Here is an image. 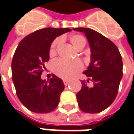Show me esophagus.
Wrapping results in <instances>:
<instances>
[{
  "label": "esophagus",
  "instance_id": "1",
  "mask_svg": "<svg viewBox=\"0 0 134 134\" xmlns=\"http://www.w3.org/2000/svg\"><path fill=\"white\" fill-rule=\"evenodd\" d=\"M63 83H64V85L65 86H67L69 84V81L67 80H63Z\"/></svg>",
  "mask_w": 134,
  "mask_h": 134
}]
</instances>
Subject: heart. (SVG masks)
I'll use <instances>...</instances> for the list:
<instances>
[{
    "mask_svg": "<svg viewBox=\"0 0 134 134\" xmlns=\"http://www.w3.org/2000/svg\"><path fill=\"white\" fill-rule=\"evenodd\" d=\"M63 38H57L52 42L49 49V56L54 57L57 54L60 46L62 45ZM69 41L72 46L77 51H80L86 44V38L80 34H73L70 36ZM51 69L55 75L63 79H70L77 73L83 69V65L78 60L66 61L58 59L54 61L51 64Z\"/></svg>",
    "mask_w": 134,
    "mask_h": 134,
    "instance_id": "heart-1",
    "label": "heart"
}]
</instances>
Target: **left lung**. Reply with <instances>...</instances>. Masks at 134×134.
<instances>
[{"mask_svg": "<svg viewBox=\"0 0 134 134\" xmlns=\"http://www.w3.org/2000/svg\"><path fill=\"white\" fill-rule=\"evenodd\" d=\"M74 30L85 34L91 49V63L83 72L88 80H81L82 88L76 95L78 106L85 113H98L110 106L118 94L123 75L121 56L116 44L97 31L85 27ZM90 81L92 87L87 85Z\"/></svg>", "mask_w": 134, "mask_h": 134, "instance_id": "obj_1", "label": "left lung"}]
</instances>
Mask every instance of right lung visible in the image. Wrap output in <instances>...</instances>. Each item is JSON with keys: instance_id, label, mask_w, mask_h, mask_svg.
Instances as JSON below:
<instances>
[{"instance_id": "1", "label": "right lung", "mask_w": 134, "mask_h": 134, "mask_svg": "<svg viewBox=\"0 0 134 134\" xmlns=\"http://www.w3.org/2000/svg\"><path fill=\"white\" fill-rule=\"evenodd\" d=\"M69 28L46 27L24 38L18 44L12 61V79L19 100L36 113L54 110L65 88L63 80L53 75L49 81L41 79L44 63L49 60L50 46L57 36Z\"/></svg>"}]
</instances>
